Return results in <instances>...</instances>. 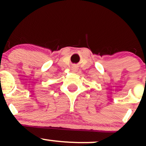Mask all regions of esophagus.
Returning a JSON list of instances; mask_svg holds the SVG:
<instances>
[{"instance_id":"esophagus-1","label":"esophagus","mask_w":146,"mask_h":146,"mask_svg":"<svg viewBox=\"0 0 146 146\" xmlns=\"http://www.w3.org/2000/svg\"><path fill=\"white\" fill-rule=\"evenodd\" d=\"M78 70V68L77 67H76V66H73V68H72V71L73 72H76Z\"/></svg>"}]
</instances>
